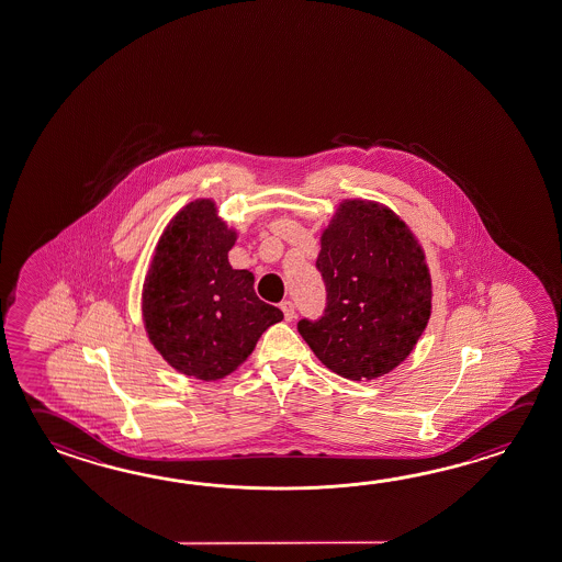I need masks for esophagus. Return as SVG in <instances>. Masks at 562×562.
<instances>
[{"mask_svg": "<svg viewBox=\"0 0 562 562\" xmlns=\"http://www.w3.org/2000/svg\"><path fill=\"white\" fill-rule=\"evenodd\" d=\"M280 307H282V312H284V318H286V322H292V319H294V316H296V310H294V304H292L290 300H284V302L280 304Z\"/></svg>", "mask_w": 562, "mask_h": 562, "instance_id": "34e87169", "label": "esophagus"}]
</instances>
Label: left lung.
I'll return each mask as SVG.
<instances>
[{"mask_svg": "<svg viewBox=\"0 0 562 562\" xmlns=\"http://www.w3.org/2000/svg\"><path fill=\"white\" fill-rule=\"evenodd\" d=\"M326 310L297 331L328 370L353 382L397 368L431 316V276L414 233L380 202L344 201L322 234Z\"/></svg>", "mask_w": 562, "mask_h": 562, "instance_id": "left-lung-1", "label": "left lung"}]
</instances>
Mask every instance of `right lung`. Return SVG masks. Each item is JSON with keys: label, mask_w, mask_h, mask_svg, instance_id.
Listing matches in <instances>:
<instances>
[{"label": "right lung", "mask_w": 562, "mask_h": 562, "mask_svg": "<svg viewBox=\"0 0 562 562\" xmlns=\"http://www.w3.org/2000/svg\"><path fill=\"white\" fill-rule=\"evenodd\" d=\"M234 240L214 202L187 204L160 236L143 286L150 344L175 370L204 382L233 373L284 318L256 296L252 272L228 262Z\"/></svg>", "instance_id": "right-lung-1"}]
</instances>
